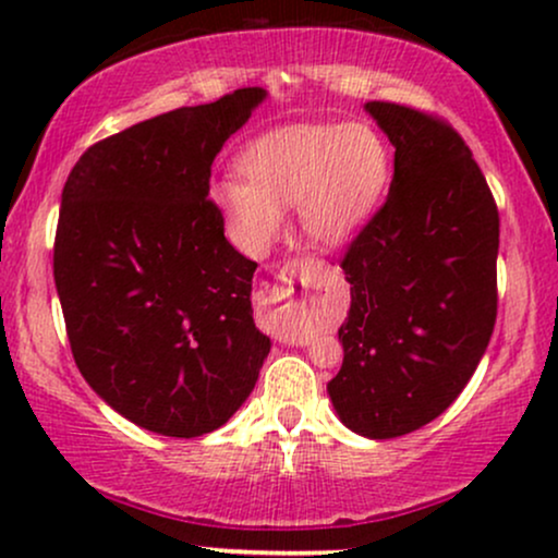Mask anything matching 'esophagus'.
<instances>
[{
  "mask_svg": "<svg viewBox=\"0 0 558 558\" xmlns=\"http://www.w3.org/2000/svg\"><path fill=\"white\" fill-rule=\"evenodd\" d=\"M310 270H315V262L306 259L288 262L280 270V286L275 291L270 312V330L283 343H306L304 336H296V315L301 310V286Z\"/></svg>",
  "mask_w": 558,
  "mask_h": 558,
  "instance_id": "esophagus-1",
  "label": "esophagus"
}]
</instances>
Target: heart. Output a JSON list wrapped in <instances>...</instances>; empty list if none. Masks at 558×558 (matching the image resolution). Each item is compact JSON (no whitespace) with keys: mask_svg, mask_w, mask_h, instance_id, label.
Wrapping results in <instances>:
<instances>
[{"mask_svg":"<svg viewBox=\"0 0 558 558\" xmlns=\"http://www.w3.org/2000/svg\"><path fill=\"white\" fill-rule=\"evenodd\" d=\"M241 178L215 185L230 239L265 254L296 204L301 230L319 246H341L367 226L393 178L390 144L369 123L275 128L239 155Z\"/></svg>","mask_w":558,"mask_h":558,"instance_id":"1","label":"heart"}]
</instances>
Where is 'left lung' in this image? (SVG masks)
Wrapping results in <instances>:
<instances>
[{
  "label": "left lung",
  "instance_id": "1",
  "mask_svg": "<svg viewBox=\"0 0 558 558\" xmlns=\"http://www.w3.org/2000/svg\"><path fill=\"white\" fill-rule=\"evenodd\" d=\"M364 110L396 146L393 181L341 262L351 310L328 393L349 430L386 440L444 414L488 349L498 209L451 125L390 101Z\"/></svg>",
  "mask_w": 558,
  "mask_h": 558
}]
</instances>
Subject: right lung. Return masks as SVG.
<instances>
[{"label":"right lung","instance_id":"add662e5","mask_svg":"<svg viewBox=\"0 0 558 558\" xmlns=\"http://www.w3.org/2000/svg\"><path fill=\"white\" fill-rule=\"evenodd\" d=\"M259 86L181 107L88 146L62 189L54 286L81 375L157 435L222 427L257 383L270 338L252 317L257 262L209 198L222 144Z\"/></svg>","mask_w":558,"mask_h":558}]
</instances>
